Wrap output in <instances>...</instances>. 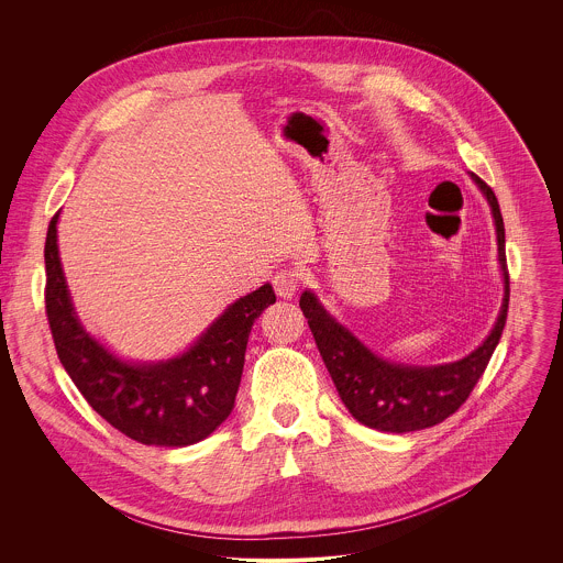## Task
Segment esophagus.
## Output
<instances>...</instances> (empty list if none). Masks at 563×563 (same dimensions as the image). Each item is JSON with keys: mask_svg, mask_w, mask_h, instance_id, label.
Listing matches in <instances>:
<instances>
[{"mask_svg": "<svg viewBox=\"0 0 563 563\" xmlns=\"http://www.w3.org/2000/svg\"><path fill=\"white\" fill-rule=\"evenodd\" d=\"M272 285H274V291H276L278 298L289 300V298L296 296V291H298V287H300V274H298V269H294V267H285V269H280V272L274 274Z\"/></svg>", "mask_w": 563, "mask_h": 563, "instance_id": "obj_1", "label": "esophagus"}]
</instances>
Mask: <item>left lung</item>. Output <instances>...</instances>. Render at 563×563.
I'll return each instance as SVG.
<instances>
[{"mask_svg":"<svg viewBox=\"0 0 563 563\" xmlns=\"http://www.w3.org/2000/svg\"><path fill=\"white\" fill-rule=\"evenodd\" d=\"M474 181L485 192L498 232V261L505 272V300L489 338L465 360L443 366L390 364L371 353L349 329L338 324L311 291L300 296V309L316 338L318 351L349 412L379 432H417L452 417L483 377L507 324L509 267L505 252V221L492 186L478 175Z\"/></svg>","mask_w":563,"mask_h":563,"instance_id":"8db88e82","label":"left lung"}]
</instances>
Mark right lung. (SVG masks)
<instances>
[{
	"label": "right lung",
	"mask_w": 563,
	"mask_h": 563,
	"mask_svg": "<svg viewBox=\"0 0 563 563\" xmlns=\"http://www.w3.org/2000/svg\"><path fill=\"white\" fill-rule=\"evenodd\" d=\"M45 236V316L56 355L87 404L118 432L142 443L184 448L210 437L232 412L254 320L276 302L272 285L239 298L184 355L159 364L113 357L78 322L56 247Z\"/></svg>",
	"instance_id": "right-lung-1"
}]
</instances>
